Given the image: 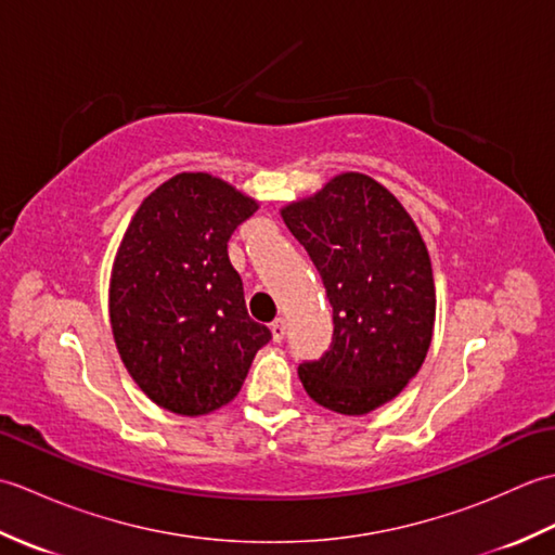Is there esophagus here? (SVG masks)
<instances>
[{"label":"esophagus","instance_id":"1","mask_svg":"<svg viewBox=\"0 0 555 555\" xmlns=\"http://www.w3.org/2000/svg\"><path fill=\"white\" fill-rule=\"evenodd\" d=\"M271 336H274L276 344L284 340V336H286V320H284V317H279V320L271 322Z\"/></svg>","mask_w":555,"mask_h":555}]
</instances>
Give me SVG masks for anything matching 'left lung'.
<instances>
[{
	"mask_svg": "<svg viewBox=\"0 0 555 555\" xmlns=\"http://www.w3.org/2000/svg\"><path fill=\"white\" fill-rule=\"evenodd\" d=\"M332 305L334 336L305 360V391L340 415H367L403 391L431 344L436 293L429 253L403 205L362 173L281 209Z\"/></svg>",
	"mask_w": 555,
	"mask_h": 555,
	"instance_id": "obj_1",
	"label": "left lung"
}]
</instances>
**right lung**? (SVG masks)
I'll list each match as a JSON object with an SVG mask.
<instances>
[{
	"label": "right lung",
	"instance_id": "add662e5",
	"mask_svg": "<svg viewBox=\"0 0 555 555\" xmlns=\"http://www.w3.org/2000/svg\"><path fill=\"white\" fill-rule=\"evenodd\" d=\"M255 211V199L221 179L179 173L143 199L116 253V348L147 398L176 415L227 405L271 340L247 314L229 259L233 231Z\"/></svg>",
	"mask_w": 555,
	"mask_h": 555
}]
</instances>
